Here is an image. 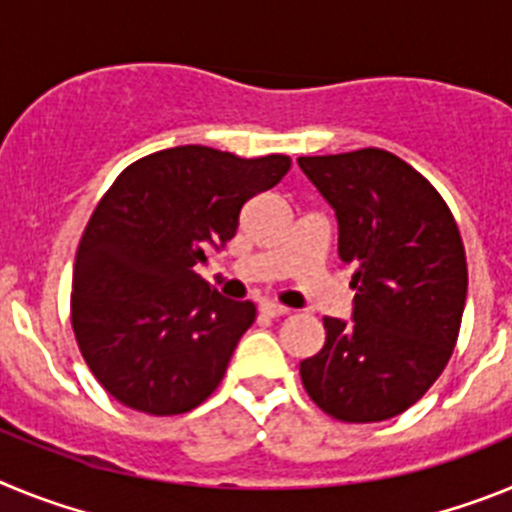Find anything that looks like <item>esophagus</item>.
I'll return each mask as SVG.
<instances>
[{
  "mask_svg": "<svg viewBox=\"0 0 512 512\" xmlns=\"http://www.w3.org/2000/svg\"><path fill=\"white\" fill-rule=\"evenodd\" d=\"M259 310L264 312V315H269V318H282V315H287V307L284 305H279V302H274V300H266V302H261L259 305Z\"/></svg>",
  "mask_w": 512,
  "mask_h": 512,
  "instance_id": "34e87169",
  "label": "esophagus"
}]
</instances>
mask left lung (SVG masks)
<instances>
[{
    "instance_id": "left-lung-1",
    "label": "left lung",
    "mask_w": 512,
    "mask_h": 512,
    "mask_svg": "<svg viewBox=\"0 0 512 512\" xmlns=\"http://www.w3.org/2000/svg\"><path fill=\"white\" fill-rule=\"evenodd\" d=\"M297 164L336 210L338 256L356 269L354 315L323 318L302 384L343 423L395 418L431 390L459 338L467 256L456 220L425 176L382 148Z\"/></svg>"
}]
</instances>
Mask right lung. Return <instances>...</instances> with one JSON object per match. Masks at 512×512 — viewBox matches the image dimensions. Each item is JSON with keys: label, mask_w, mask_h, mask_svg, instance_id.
Masks as SVG:
<instances>
[{"label": "right lung", "mask_w": 512, "mask_h": 512, "mask_svg": "<svg viewBox=\"0 0 512 512\" xmlns=\"http://www.w3.org/2000/svg\"><path fill=\"white\" fill-rule=\"evenodd\" d=\"M289 166L282 153L176 146L138 158L99 200L76 251L71 325L97 382L125 408L179 415L217 390L256 307L217 295L194 266Z\"/></svg>", "instance_id": "right-lung-1"}]
</instances>
